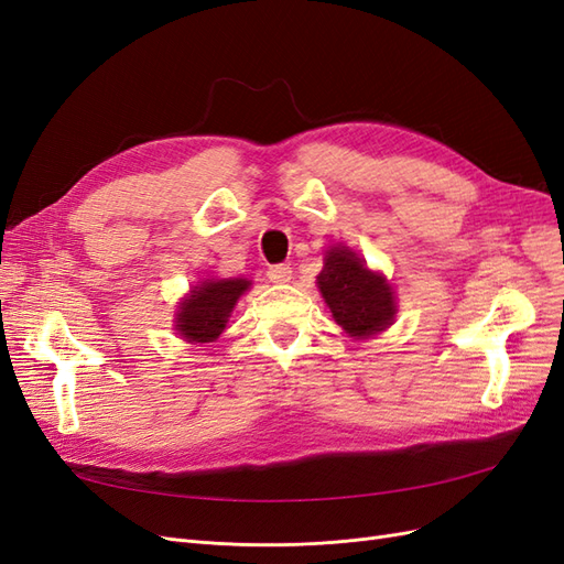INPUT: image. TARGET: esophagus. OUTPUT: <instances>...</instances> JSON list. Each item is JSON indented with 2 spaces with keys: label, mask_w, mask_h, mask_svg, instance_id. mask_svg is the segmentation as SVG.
<instances>
[{
  "label": "esophagus",
  "mask_w": 564,
  "mask_h": 564,
  "mask_svg": "<svg viewBox=\"0 0 564 564\" xmlns=\"http://www.w3.org/2000/svg\"><path fill=\"white\" fill-rule=\"evenodd\" d=\"M268 280H270L272 284H286L289 280H292V268H289L286 263L270 265V268H268Z\"/></svg>",
  "instance_id": "34e87169"
}]
</instances>
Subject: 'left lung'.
<instances>
[{
  "label": "left lung",
  "instance_id": "obj_1",
  "mask_svg": "<svg viewBox=\"0 0 564 564\" xmlns=\"http://www.w3.org/2000/svg\"><path fill=\"white\" fill-rule=\"evenodd\" d=\"M317 286L336 324L352 338L377 336L395 319L398 305L392 286L348 247L327 249Z\"/></svg>",
  "mask_w": 564,
  "mask_h": 564
}]
</instances>
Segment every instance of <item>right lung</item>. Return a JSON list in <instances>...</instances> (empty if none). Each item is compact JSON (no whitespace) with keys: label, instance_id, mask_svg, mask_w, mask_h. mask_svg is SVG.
Masks as SVG:
<instances>
[{"label":"right lung","instance_id":"1","mask_svg":"<svg viewBox=\"0 0 564 564\" xmlns=\"http://www.w3.org/2000/svg\"><path fill=\"white\" fill-rule=\"evenodd\" d=\"M251 280L228 278V280H204L191 289L176 311V332L187 344H212L224 334L228 317Z\"/></svg>","mask_w":564,"mask_h":564}]
</instances>
